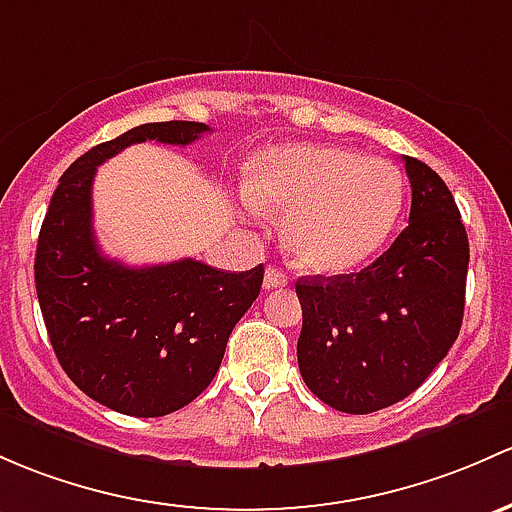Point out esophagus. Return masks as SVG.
<instances>
[{"label": "esophagus", "mask_w": 512, "mask_h": 512, "mask_svg": "<svg viewBox=\"0 0 512 512\" xmlns=\"http://www.w3.org/2000/svg\"><path fill=\"white\" fill-rule=\"evenodd\" d=\"M284 284H287V274L277 270V267H267L265 289H277V287H284Z\"/></svg>", "instance_id": "34e87169"}]
</instances>
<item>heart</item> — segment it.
<instances>
[{"label": "heart", "mask_w": 512, "mask_h": 512, "mask_svg": "<svg viewBox=\"0 0 512 512\" xmlns=\"http://www.w3.org/2000/svg\"><path fill=\"white\" fill-rule=\"evenodd\" d=\"M247 196L282 211L294 265L343 274L390 240L405 211L407 181L392 161L338 144H279L252 159Z\"/></svg>", "instance_id": "obj_1"}]
</instances>
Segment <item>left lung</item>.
I'll list each match as a JSON object with an SVG mask.
<instances>
[{
    "label": "left lung",
    "mask_w": 512,
    "mask_h": 512,
    "mask_svg": "<svg viewBox=\"0 0 512 512\" xmlns=\"http://www.w3.org/2000/svg\"><path fill=\"white\" fill-rule=\"evenodd\" d=\"M410 225L355 274L301 277L297 358L306 387L348 414L412 395L446 358L464 321L469 238L437 171L405 157Z\"/></svg>",
    "instance_id": "8db88e82"
}]
</instances>
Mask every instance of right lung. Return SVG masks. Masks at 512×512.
Masks as SVG:
<instances>
[{
	"label": "right lung",
	"mask_w": 512,
	"mask_h": 512,
	"mask_svg": "<svg viewBox=\"0 0 512 512\" xmlns=\"http://www.w3.org/2000/svg\"><path fill=\"white\" fill-rule=\"evenodd\" d=\"M203 132V122H149L98 144L68 166L41 225L34 277L53 353L85 395L129 417H164L196 400L262 287V265L220 272L188 257L127 267L95 240L102 161L147 139L186 147Z\"/></svg>",
	"instance_id": "add662e5"
}]
</instances>
